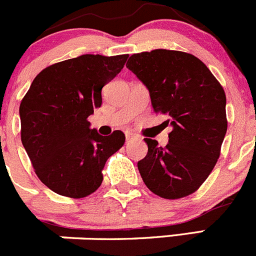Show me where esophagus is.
Segmentation results:
<instances>
[{
	"label": "esophagus",
	"instance_id": "esophagus-1",
	"mask_svg": "<svg viewBox=\"0 0 256 256\" xmlns=\"http://www.w3.org/2000/svg\"><path fill=\"white\" fill-rule=\"evenodd\" d=\"M133 139H134V134H132L130 132H126V140H127V143L132 142Z\"/></svg>",
	"mask_w": 256,
	"mask_h": 256
}]
</instances>
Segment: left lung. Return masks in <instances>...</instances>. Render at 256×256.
Masks as SVG:
<instances>
[{
    "instance_id": "1",
    "label": "left lung",
    "mask_w": 256,
    "mask_h": 256,
    "mask_svg": "<svg viewBox=\"0 0 256 256\" xmlns=\"http://www.w3.org/2000/svg\"><path fill=\"white\" fill-rule=\"evenodd\" d=\"M149 90L156 113L172 126L164 148L154 139L138 169L149 190L164 199L194 193L216 164L226 134V98L220 83L199 58L180 50L136 53L127 62Z\"/></svg>"
}]
</instances>
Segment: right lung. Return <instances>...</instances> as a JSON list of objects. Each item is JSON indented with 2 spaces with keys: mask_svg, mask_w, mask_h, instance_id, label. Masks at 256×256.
Returning <instances> with one entry per match:
<instances>
[{
  "mask_svg": "<svg viewBox=\"0 0 256 256\" xmlns=\"http://www.w3.org/2000/svg\"><path fill=\"white\" fill-rule=\"evenodd\" d=\"M128 54H82L44 68L20 106L21 140L40 180L70 198H84L103 180L107 159L124 144L123 132L103 136L88 117L102 104V88Z\"/></svg>",
  "mask_w": 256,
  "mask_h": 256,
  "instance_id": "add662e5",
  "label": "right lung"
}]
</instances>
